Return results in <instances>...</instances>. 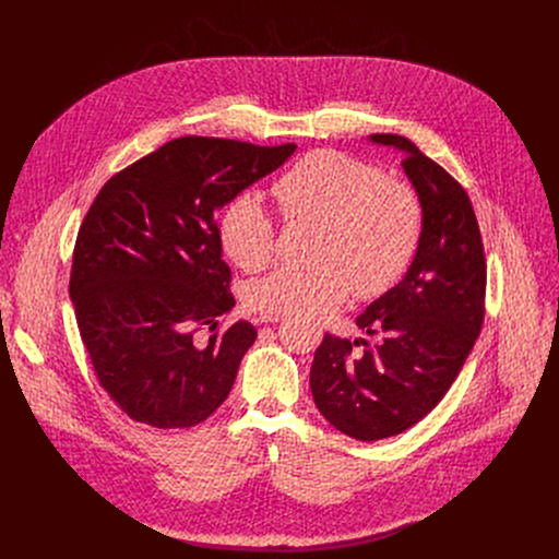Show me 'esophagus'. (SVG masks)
I'll return each mask as SVG.
<instances>
[{"mask_svg": "<svg viewBox=\"0 0 559 559\" xmlns=\"http://www.w3.org/2000/svg\"><path fill=\"white\" fill-rule=\"evenodd\" d=\"M281 313H261V323H278Z\"/></svg>", "mask_w": 559, "mask_h": 559, "instance_id": "obj_1", "label": "esophagus"}]
</instances>
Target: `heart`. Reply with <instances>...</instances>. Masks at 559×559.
<instances>
[{"label":"heart","mask_w":559,"mask_h":559,"mask_svg":"<svg viewBox=\"0 0 559 559\" xmlns=\"http://www.w3.org/2000/svg\"><path fill=\"white\" fill-rule=\"evenodd\" d=\"M287 218L321 223L313 267H276L248 287V302L263 313L318 316L347 296L373 298L409 270L423 236L416 192L386 181L382 170L358 158L318 150L292 166L272 188ZM225 254L248 272L267 265L274 221L263 201L243 192L218 216Z\"/></svg>","instance_id":"obj_1"}]
</instances>
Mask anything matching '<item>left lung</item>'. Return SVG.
I'll list each match as a JSON object with an SVG mask.
<instances>
[{
	"label": "left lung",
	"mask_w": 559,
	"mask_h": 559,
	"mask_svg": "<svg viewBox=\"0 0 559 559\" xmlns=\"http://www.w3.org/2000/svg\"><path fill=\"white\" fill-rule=\"evenodd\" d=\"M403 154L423 207L418 252L401 278L367 305L356 325L382 343L352 356V343L325 334L309 386L328 423L356 440H382L420 423L449 391L485 321L487 263L464 188L401 134H369Z\"/></svg>",
	"instance_id": "left-lung-1"
}]
</instances>
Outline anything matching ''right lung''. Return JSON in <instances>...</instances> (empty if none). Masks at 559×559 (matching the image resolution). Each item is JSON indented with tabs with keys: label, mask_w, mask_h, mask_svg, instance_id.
I'll return each instance as SVG.
<instances>
[{
	"label": "right lung",
	"mask_w": 559,
	"mask_h": 559,
	"mask_svg": "<svg viewBox=\"0 0 559 559\" xmlns=\"http://www.w3.org/2000/svg\"><path fill=\"white\" fill-rule=\"evenodd\" d=\"M294 150L181 136L115 175L91 205L70 300L102 386L132 420L188 429L225 403L257 330L236 321L207 343L197 336L234 307L214 214Z\"/></svg>",
	"instance_id": "1"
}]
</instances>
